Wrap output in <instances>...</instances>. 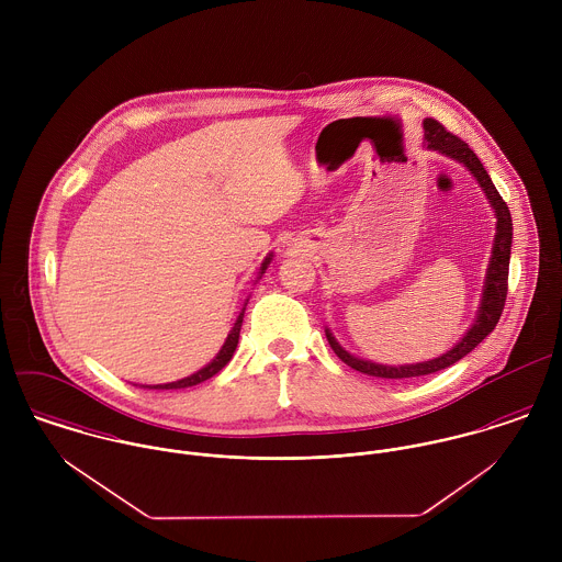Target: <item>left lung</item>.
I'll return each instance as SVG.
<instances>
[{"mask_svg": "<svg viewBox=\"0 0 562 562\" xmlns=\"http://www.w3.org/2000/svg\"><path fill=\"white\" fill-rule=\"evenodd\" d=\"M424 147L430 151H437L450 160H457L463 164L472 177L479 181V186L488 201V205L493 207V216H495V236H493V246H491V257H488V266H486V274H484V285H482L481 305L476 312V318L472 322V326L468 328V333L443 355L428 359V361H419V363H404V366H385V363H376V361H368L361 357H355L352 352H348L330 333V328L326 326V339L333 348V352L352 370L363 372L368 376H379V379H413V376H426L432 372H439L443 368H450L452 363H457L459 359H463L465 355H470L482 339L495 328V324L502 316L504 310V301H506V292H508V261H510V246H513V221H510V212L504 203V199L499 196V192L495 190L488 172L484 170L479 156L457 136H452L450 132H446V127L441 123H437L435 119H424Z\"/></svg>", "mask_w": 562, "mask_h": 562, "instance_id": "1", "label": "left lung"}]
</instances>
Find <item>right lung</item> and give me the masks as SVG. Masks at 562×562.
Returning <instances> with one entry per match:
<instances>
[{
  "instance_id": "obj_1",
  "label": "right lung",
  "mask_w": 562,
  "mask_h": 562,
  "mask_svg": "<svg viewBox=\"0 0 562 562\" xmlns=\"http://www.w3.org/2000/svg\"><path fill=\"white\" fill-rule=\"evenodd\" d=\"M270 261H272V252H268L266 255V259L261 261V266H259V272H257V279H255V283L263 277V272H266V268L270 266ZM246 303H248V299L244 301V307H241L240 314H238V318L234 322V326H232V330H229V335H227V339H225V344L221 346V350H218V355L205 366V368H201L199 372H194V374H190V376H183V379H179V381H172V383H164V385H143V387H149V390H183V387H192V385H199V383H203V381H207V379H212L214 374H218L229 361H232V357H234V352H236V348H238V339H240V328L241 321H244V312H246Z\"/></svg>"
}]
</instances>
